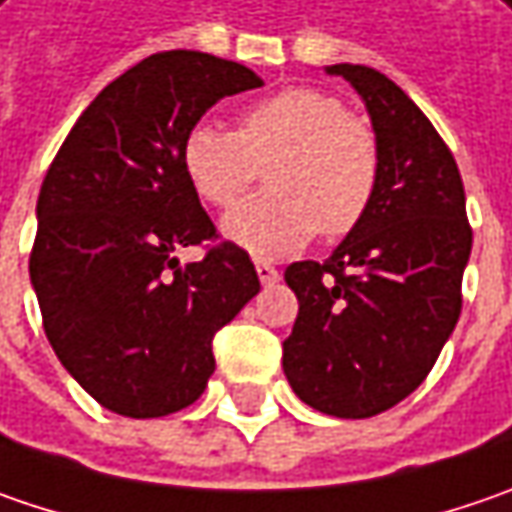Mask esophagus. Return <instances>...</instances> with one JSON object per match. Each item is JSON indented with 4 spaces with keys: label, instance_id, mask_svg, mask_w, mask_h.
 <instances>
[{
    "label": "esophagus",
    "instance_id": "1",
    "mask_svg": "<svg viewBox=\"0 0 512 512\" xmlns=\"http://www.w3.org/2000/svg\"><path fill=\"white\" fill-rule=\"evenodd\" d=\"M255 269H257V278L263 286H272V283H278L280 272L275 263H269V260H255Z\"/></svg>",
    "mask_w": 512,
    "mask_h": 512
}]
</instances>
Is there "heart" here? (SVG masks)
<instances>
[{"label":"heart","instance_id":"heart-1","mask_svg":"<svg viewBox=\"0 0 512 512\" xmlns=\"http://www.w3.org/2000/svg\"><path fill=\"white\" fill-rule=\"evenodd\" d=\"M180 163L194 194L229 209L266 166L269 191L240 203L223 232L255 255H286L321 229L338 240L367 217L381 180V145L367 120L318 88H283L240 111L234 131L191 125Z\"/></svg>","mask_w":512,"mask_h":512}]
</instances>
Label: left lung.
<instances>
[{
  "instance_id": "1",
  "label": "left lung",
  "mask_w": 512,
  "mask_h": 512,
  "mask_svg": "<svg viewBox=\"0 0 512 512\" xmlns=\"http://www.w3.org/2000/svg\"><path fill=\"white\" fill-rule=\"evenodd\" d=\"M326 71L367 102L381 180L332 257L286 269L300 309L283 372L309 407L372 418L418 389L456 329L473 229L456 157L424 111L375 68Z\"/></svg>"
}]
</instances>
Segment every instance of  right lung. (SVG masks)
Listing matches in <instances>:
<instances>
[{
    "mask_svg": "<svg viewBox=\"0 0 512 512\" xmlns=\"http://www.w3.org/2000/svg\"><path fill=\"white\" fill-rule=\"evenodd\" d=\"M260 85L232 59L151 54L82 111L42 180L28 260L42 326L105 410L160 418L194 404L214 332L260 292L255 263L220 240L180 163L214 102ZM180 245L207 255L180 267Z\"/></svg>",
    "mask_w": 512,
    "mask_h": 512,
    "instance_id": "1",
    "label": "right lung"
}]
</instances>
